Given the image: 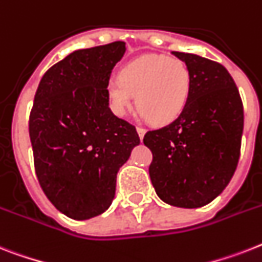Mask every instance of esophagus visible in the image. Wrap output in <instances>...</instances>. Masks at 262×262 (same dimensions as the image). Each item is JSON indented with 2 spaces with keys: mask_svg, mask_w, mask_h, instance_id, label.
Instances as JSON below:
<instances>
[{
  "mask_svg": "<svg viewBox=\"0 0 262 262\" xmlns=\"http://www.w3.org/2000/svg\"><path fill=\"white\" fill-rule=\"evenodd\" d=\"M145 129L144 127H140L137 126V133H138V137H140V140L142 141V138H144V136H145Z\"/></svg>",
  "mask_w": 262,
  "mask_h": 262,
  "instance_id": "1",
  "label": "esophagus"
}]
</instances>
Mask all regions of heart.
<instances>
[{
	"label": "heart",
	"instance_id": "1",
	"mask_svg": "<svg viewBox=\"0 0 262 262\" xmlns=\"http://www.w3.org/2000/svg\"><path fill=\"white\" fill-rule=\"evenodd\" d=\"M191 74L182 60L165 55H142L125 66L106 84L113 112L125 116L137 101L138 109L157 125L175 121L190 97Z\"/></svg>",
	"mask_w": 262,
	"mask_h": 262
}]
</instances>
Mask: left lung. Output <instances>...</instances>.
<instances>
[{
    "label": "left lung",
    "mask_w": 262,
    "mask_h": 262,
    "mask_svg": "<svg viewBox=\"0 0 262 262\" xmlns=\"http://www.w3.org/2000/svg\"><path fill=\"white\" fill-rule=\"evenodd\" d=\"M191 74L187 105L167 126L148 132L152 184L161 201L183 208L212 202L234 175L244 130L242 101L225 67L199 55L172 51Z\"/></svg>",
    "instance_id": "1"
}]
</instances>
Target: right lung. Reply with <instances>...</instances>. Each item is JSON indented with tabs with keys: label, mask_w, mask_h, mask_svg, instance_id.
<instances>
[{
	"label": "right lung",
	"mask_w": 262,
	"mask_h": 262,
	"mask_svg": "<svg viewBox=\"0 0 262 262\" xmlns=\"http://www.w3.org/2000/svg\"><path fill=\"white\" fill-rule=\"evenodd\" d=\"M124 41L76 50L44 74L29 117L35 169L51 203L69 218L105 212L117 173L140 144L136 127L113 114L106 84Z\"/></svg>",
	"instance_id": "1"
}]
</instances>
